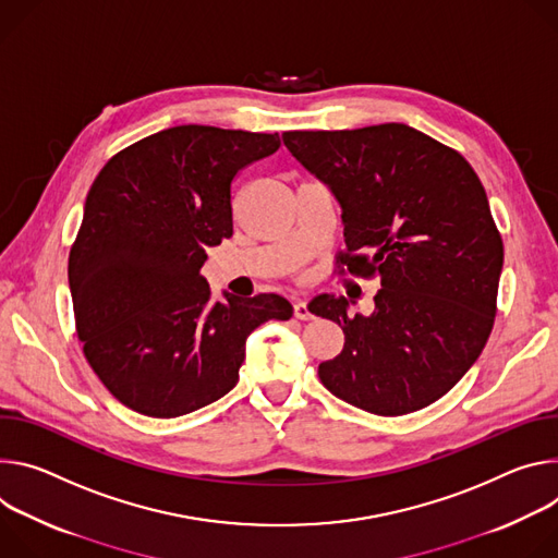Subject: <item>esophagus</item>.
<instances>
[{
  "mask_svg": "<svg viewBox=\"0 0 558 558\" xmlns=\"http://www.w3.org/2000/svg\"><path fill=\"white\" fill-rule=\"evenodd\" d=\"M294 317H296V319H301V322L313 319L311 307H307V303H305V301H296V303H294Z\"/></svg>",
  "mask_w": 558,
  "mask_h": 558,
  "instance_id": "obj_1",
  "label": "esophagus"
}]
</instances>
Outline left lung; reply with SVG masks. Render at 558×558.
Listing matches in <instances>:
<instances>
[{"mask_svg":"<svg viewBox=\"0 0 558 558\" xmlns=\"http://www.w3.org/2000/svg\"><path fill=\"white\" fill-rule=\"evenodd\" d=\"M283 144L341 206L339 264L381 281L367 317L350 315L345 296L307 305L345 335L319 365L322 384L381 416L435 403L478 359L497 315L504 241L476 172L405 123L290 131Z\"/></svg>","mask_w":558,"mask_h":558,"instance_id":"left-lung-1","label":"left lung"}]
</instances>
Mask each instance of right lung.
Wrapping results in <instances>:
<instances>
[{
    "mask_svg": "<svg viewBox=\"0 0 558 558\" xmlns=\"http://www.w3.org/2000/svg\"><path fill=\"white\" fill-rule=\"evenodd\" d=\"M279 135L174 126L117 153L97 174L69 259L84 354L126 408L172 418L239 381L245 341L292 305L279 294L213 299L208 247L232 236L239 170L277 153Z\"/></svg>",
    "mask_w": 558,
    "mask_h": 558,
    "instance_id": "add662e5",
    "label": "right lung"
}]
</instances>
